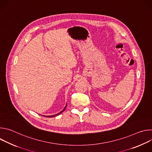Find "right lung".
I'll return each mask as SVG.
<instances>
[{
  "label": "right lung",
  "mask_w": 152,
  "mask_h": 152,
  "mask_svg": "<svg viewBox=\"0 0 152 152\" xmlns=\"http://www.w3.org/2000/svg\"><path fill=\"white\" fill-rule=\"evenodd\" d=\"M66 106H67V105L66 106V107H65L64 108V110L62 111H61L59 113H58V114H55V115H50V116H44V117H55V116H56V115H59L60 114H61L65 110H66Z\"/></svg>",
  "instance_id": "obj_1"
}]
</instances>
